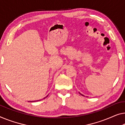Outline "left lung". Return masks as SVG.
I'll list each match as a JSON object with an SVG mask.
<instances>
[{"instance_id":"1","label":"left lung","mask_w":125,"mask_h":125,"mask_svg":"<svg viewBox=\"0 0 125 125\" xmlns=\"http://www.w3.org/2000/svg\"><path fill=\"white\" fill-rule=\"evenodd\" d=\"M80 94L81 95H83V96H84V95H83V94H81V93H80Z\"/></svg>"}]
</instances>
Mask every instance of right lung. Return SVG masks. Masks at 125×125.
<instances>
[{"label":"right lung","instance_id":"right-lung-1","mask_svg":"<svg viewBox=\"0 0 125 125\" xmlns=\"http://www.w3.org/2000/svg\"><path fill=\"white\" fill-rule=\"evenodd\" d=\"M48 96V95H47V96H46V97H45V98H43V99H45V98H46V97H47V96ZM40 100H41V99H40V100H35V101H32V102H31H31H38V101H40Z\"/></svg>","mask_w":125,"mask_h":125}]
</instances>
